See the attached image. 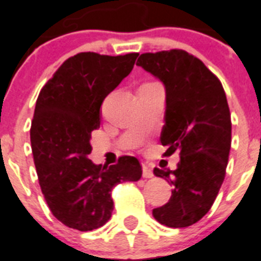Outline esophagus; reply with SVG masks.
Instances as JSON below:
<instances>
[{"label": "esophagus", "mask_w": 261, "mask_h": 261, "mask_svg": "<svg viewBox=\"0 0 261 261\" xmlns=\"http://www.w3.org/2000/svg\"><path fill=\"white\" fill-rule=\"evenodd\" d=\"M143 177L144 178L153 177V171H152L149 167H146V165H144L143 167Z\"/></svg>", "instance_id": "34e87169"}]
</instances>
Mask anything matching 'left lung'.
<instances>
[{
  "instance_id": "8db88e82",
  "label": "left lung",
  "mask_w": 261,
  "mask_h": 261,
  "mask_svg": "<svg viewBox=\"0 0 261 261\" xmlns=\"http://www.w3.org/2000/svg\"><path fill=\"white\" fill-rule=\"evenodd\" d=\"M136 65L164 84L160 141L167 154L180 153L177 169H153L173 189L169 201L152 213L167 227H189L211 210L225 177L232 135L225 92L210 69L185 50L144 53Z\"/></svg>"
}]
</instances>
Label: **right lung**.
I'll return each instance as SVG.
<instances>
[{"label": "right lung", "mask_w": 261, "mask_h": 261, "mask_svg": "<svg viewBox=\"0 0 261 261\" xmlns=\"http://www.w3.org/2000/svg\"><path fill=\"white\" fill-rule=\"evenodd\" d=\"M139 53L68 58L38 94L30 143L38 181L53 216L77 231H93L112 216L113 187L139 181V160L122 156L116 165L94 164L92 132L100 128L105 97L132 72Z\"/></svg>", "instance_id": "obj_1"}]
</instances>
